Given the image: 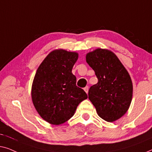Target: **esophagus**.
Here are the masks:
<instances>
[{"instance_id": "esophagus-1", "label": "esophagus", "mask_w": 152, "mask_h": 152, "mask_svg": "<svg viewBox=\"0 0 152 152\" xmlns=\"http://www.w3.org/2000/svg\"><path fill=\"white\" fill-rule=\"evenodd\" d=\"M84 90H85V92H86L87 94V93H88V91H89V87H85V88H84Z\"/></svg>"}]
</instances>
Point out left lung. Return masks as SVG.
<instances>
[{"label":"left lung","instance_id":"obj_1","mask_svg":"<svg viewBox=\"0 0 152 152\" xmlns=\"http://www.w3.org/2000/svg\"><path fill=\"white\" fill-rule=\"evenodd\" d=\"M86 61L98 78V83L88 92L98 115L107 122L121 118L129 107L133 94L127 69L114 53L105 49L87 53Z\"/></svg>","mask_w":152,"mask_h":152}]
</instances>
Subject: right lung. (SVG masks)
Wrapping results in <instances>:
<instances>
[{"instance_id": "obj_1", "label": "right lung", "mask_w": 152, "mask_h": 152, "mask_svg": "<svg viewBox=\"0 0 152 152\" xmlns=\"http://www.w3.org/2000/svg\"><path fill=\"white\" fill-rule=\"evenodd\" d=\"M78 58L76 52L65 50L51 52L43 60L34 76L31 99L40 117L59 125L74 116L80 102L87 98L77 87L72 68Z\"/></svg>"}]
</instances>
